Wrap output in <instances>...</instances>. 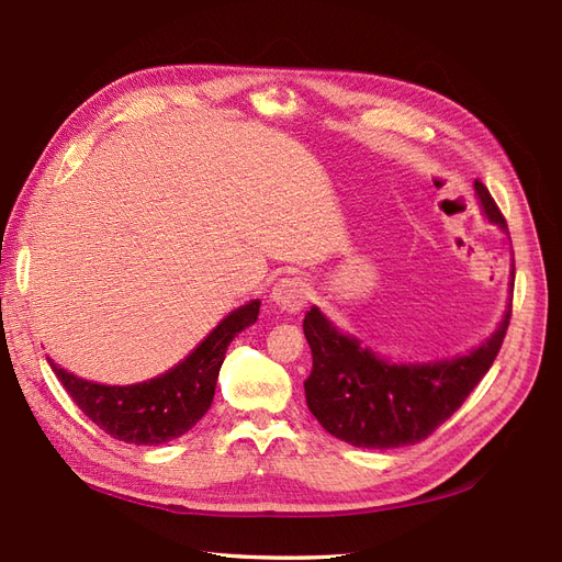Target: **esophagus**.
Returning <instances> with one entry per match:
<instances>
[{"label":"esophagus","mask_w":562,"mask_h":562,"mask_svg":"<svg viewBox=\"0 0 562 562\" xmlns=\"http://www.w3.org/2000/svg\"><path fill=\"white\" fill-rule=\"evenodd\" d=\"M307 300V285L300 279H281L277 285L271 289V305L279 312L285 314H295L303 310Z\"/></svg>","instance_id":"1"}]
</instances>
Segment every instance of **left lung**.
<instances>
[{
	"label": "left lung",
	"mask_w": 562,
	"mask_h": 562,
	"mask_svg": "<svg viewBox=\"0 0 562 562\" xmlns=\"http://www.w3.org/2000/svg\"><path fill=\"white\" fill-rule=\"evenodd\" d=\"M474 195L486 222L508 231L484 183L474 181ZM513 283L515 267H510V297L503 319L484 344L456 358L429 362L381 358L312 305L303 322L312 350V374L305 381L310 413L328 434L358 448L389 450L424 441L456 413L494 364L510 324Z\"/></svg>",
	"instance_id": "8db88e82"
}]
</instances>
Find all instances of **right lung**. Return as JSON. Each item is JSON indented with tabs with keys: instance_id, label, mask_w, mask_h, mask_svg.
Here are the masks:
<instances>
[{
	"instance_id": "obj_1",
	"label": "right lung",
	"mask_w": 562,
	"mask_h": 562,
	"mask_svg": "<svg viewBox=\"0 0 562 562\" xmlns=\"http://www.w3.org/2000/svg\"><path fill=\"white\" fill-rule=\"evenodd\" d=\"M257 314L259 300L228 312L188 358L140 384H98L66 372L49 358L47 362L74 403L102 431L135 446L167 443L193 429L207 413L231 340L252 326Z\"/></svg>"
}]
</instances>
